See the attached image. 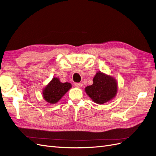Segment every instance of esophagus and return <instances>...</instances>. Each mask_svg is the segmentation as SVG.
I'll return each instance as SVG.
<instances>
[{"label": "esophagus", "instance_id": "1", "mask_svg": "<svg viewBox=\"0 0 156 156\" xmlns=\"http://www.w3.org/2000/svg\"><path fill=\"white\" fill-rule=\"evenodd\" d=\"M74 84L75 87L78 88H81L83 86V84L81 83H75Z\"/></svg>", "mask_w": 156, "mask_h": 156}]
</instances>
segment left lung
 Returning a JSON list of instances; mask_svg holds the SVG:
<instances>
[{
  "mask_svg": "<svg viewBox=\"0 0 156 156\" xmlns=\"http://www.w3.org/2000/svg\"><path fill=\"white\" fill-rule=\"evenodd\" d=\"M117 89V83L114 78L98 72L93 79V84L85 88V92L92 101L103 104L115 97Z\"/></svg>",
  "mask_w": 156,
  "mask_h": 156,
  "instance_id": "obj_1",
  "label": "left lung"
}]
</instances>
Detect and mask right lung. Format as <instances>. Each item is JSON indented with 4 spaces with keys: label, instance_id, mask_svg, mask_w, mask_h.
Returning <instances> with one entry per match:
<instances>
[{
    "label": "right lung",
    "instance_id": "right-lung-1",
    "mask_svg": "<svg viewBox=\"0 0 156 156\" xmlns=\"http://www.w3.org/2000/svg\"><path fill=\"white\" fill-rule=\"evenodd\" d=\"M71 87L70 83H61L58 78L54 77L44 89V100L52 104L57 103Z\"/></svg>",
    "mask_w": 156,
    "mask_h": 156
}]
</instances>
